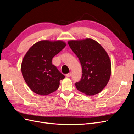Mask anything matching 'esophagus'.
Masks as SVG:
<instances>
[{"instance_id":"34e87169","label":"esophagus","mask_w":134,"mask_h":134,"mask_svg":"<svg viewBox=\"0 0 134 134\" xmlns=\"http://www.w3.org/2000/svg\"><path fill=\"white\" fill-rule=\"evenodd\" d=\"M71 75V72H69V73L66 74V76L67 77H70Z\"/></svg>"}]
</instances>
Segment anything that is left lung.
I'll use <instances>...</instances> for the list:
<instances>
[{
    "label": "left lung",
    "instance_id": "left-lung-1",
    "mask_svg": "<svg viewBox=\"0 0 134 134\" xmlns=\"http://www.w3.org/2000/svg\"><path fill=\"white\" fill-rule=\"evenodd\" d=\"M82 68L77 90L89 96L98 94L106 87L111 73V63L106 51L94 40L87 38L68 42Z\"/></svg>",
    "mask_w": 134,
    "mask_h": 134
}]
</instances>
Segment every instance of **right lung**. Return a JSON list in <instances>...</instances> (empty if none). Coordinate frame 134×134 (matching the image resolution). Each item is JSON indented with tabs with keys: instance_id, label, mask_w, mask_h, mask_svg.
<instances>
[{
	"instance_id": "right-lung-1",
	"label": "right lung",
	"mask_w": 134,
	"mask_h": 134,
	"mask_svg": "<svg viewBox=\"0 0 134 134\" xmlns=\"http://www.w3.org/2000/svg\"><path fill=\"white\" fill-rule=\"evenodd\" d=\"M62 41H39L34 44L25 55L21 71L31 90L39 95H48L58 90L60 80L65 78L52 59L65 47Z\"/></svg>"
}]
</instances>
